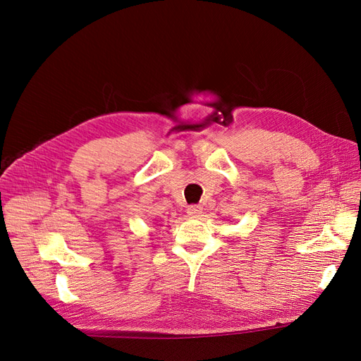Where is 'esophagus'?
I'll return each instance as SVG.
<instances>
[{"label": "esophagus", "instance_id": "34e87169", "mask_svg": "<svg viewBox=\"0 0 361 361\" xmlns=\"http://www.w3.org/2000/svg\"><path fill=\"white\" fill-rule=\"evenodd\" d=\"M187 214L191 218H197V216H200L203 214V207L200 204H191V206H188Z\"/></svg>", "mask_w": 361, "mask_h": 361}]
</instances>
